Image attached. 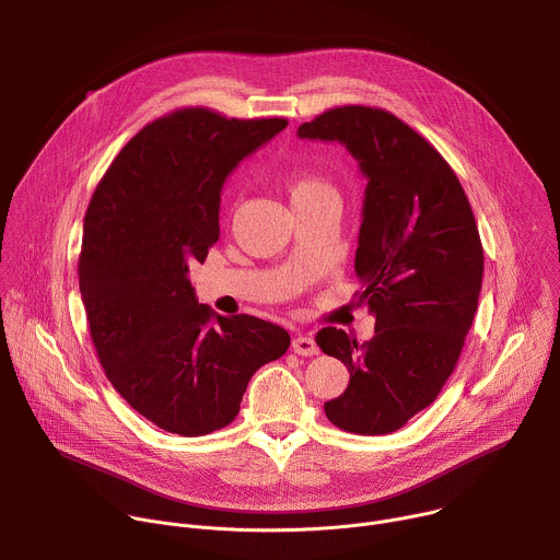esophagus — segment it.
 Returning a JSON list of instances; mask_svg holds the SVG:
<instances>
[{
    "instance_id": "1",
    "label": "esophagus",
    "mask_w": 560,
    "mask_h": 560,
    "mask_svg": "<svg viewBox=\"0 0 560 560\" xmlns=\"http://www.w3.org/2000/svg\"><path fill=\"white\" fill-rule=\"evenodd\" d=\"M292 350L294 354H301V357H314L318 354V346L314 341V337L310 335H299L292 339Z\"/></svg>"
}]
</instances>
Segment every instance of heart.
<instances>
[{
    "mask_svg": "<svg viewBox=\"0 0 560 560\" xmlns=\"http://www.w3.org/2000/svg\"><path fill=\"white\" fill-rule=\"evenodd\" d=\"M326 188H330L326 179L316 177V175H310V173H296V175H292L288 179V192H290L292 203L294 201H303V199H307V197H312L316 192H322Z\"/></svg>",
    "mask_w": 560,
    "mask_h": 560,
    "instance_id": "obj_1",
    "label": "heart"
}]
</instances>
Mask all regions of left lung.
<instances>
[{"label": "left lung", "mask_w": 560, "mask_h": 560, "mask_svg": "<svg viewBox=\"0 0 560 560\" xmlns=\"http://www.w3.org/2000/svg\"><path fill=\"white\" fill-rule=\"evenodd\" d=\"M296 135L343 143L368 179L354 270L376 326L365 343L316 332L350 372L324 410L346 432L389 434L434 404L456 368L483 281L481 236L450 164L392 113L339 106Z\"/></svg>", "instance_id": "1"}]
</instances>
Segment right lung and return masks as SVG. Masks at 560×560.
<instances>
[{"instance_id":"add662e5","label":"right lung","mask_w":560,"mask_h":560,"mask_svg":"<svg viewBox=\"0 0 560 560\" xmlns=\"http://www.w3.org/2000/svg\"><path fill=\"white\" fill-rule=\"evenodd\" d=\"M288 119L182 108L143 126L97 184L84 219L79 290L100 363L141 417L203 436L238 415L253 374L290 335L214 314L188 279L219 238L225 177Z\"/></svg>"}]
</instances>
